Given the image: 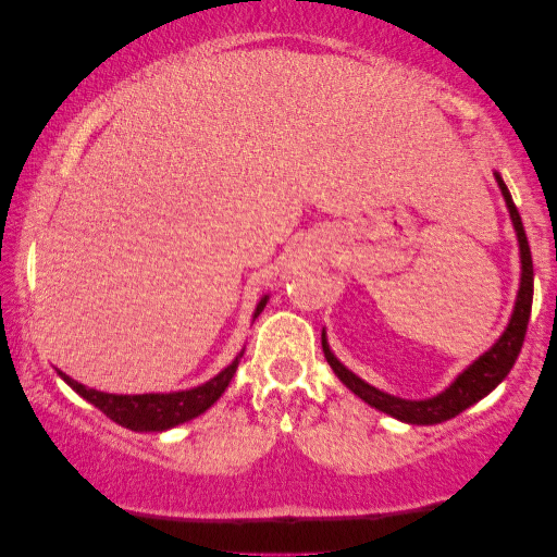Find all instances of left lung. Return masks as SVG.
Instances as JSON below:
<instances>
[{"label":"left lung","instance_id":"left-lung-1","mask_svg":"<svg viewBox=\"0 0 557 557\" xmlns=\"http://www.w3.org/2000/svg\"><path fill=\"white\" fill-rule=\"evenodd\" d=\"M494 177H497L502 197H505L507 202L509 218H512L517 243H520V261H522L520 292H517L512 319H509L507 330L502 332V337L494 342V345L486 349L479 360L471 362L444 393L433 395V398H425V400H406V398H395V395L377 391V387H372L364 383V380L357 377L355 372H349L345 364L334 357L322 332V349H324L326 362H330V368L334 370V375H337L342 383L357 395V398H362L368 406L383 410L387 416L398 418V421H406L413 425H433L459 416L461 410H467L469 406H474V403L482 400L484 395H490L494 387L509 375V370H512L517 355H520L522 349L524 332H528L530 311H532V276H535V273H532V253H530L528 235H524L520 212L515 208V200L512 195H509L505 180H502L497 172H494Z\"/></svg>","mask_w":557,"mask_h":557}]
</instances>
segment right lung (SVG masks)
I'll list each match as a JSON object with an SVG mask.
<instances>
[{
    "instance_id": "add662e5",
    "label": "right lung",
    "mask_w": 557,
    "mask_h": 557,
    "mask_svg": "<svg viewBox=\"0 0 557 557\" xmlns=\"http://www.w3.org/2000/svg\"><path fill=\"white\" fill-rule=\"evenodd\" d=\"M269 296H263L258 301L253 311V319L261 314ZM243 352L235 357V360L227 364L223 372H218L215 377L208 380V383L193 387V391H180V393H144V395H113V393H101L94 391V387L81 385L78 380L67 377L65 372L58 370V375L65 380L67 385L73 387L81 398H86L90 406H96L101 413H106L111 421L132 431H166L174 429V425L187 423L205 413L212 403H215L220 395L225 393V387L231 385V380L238 370Z\"/></svg>"
}]
</instances>
